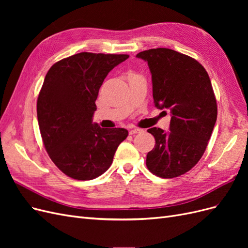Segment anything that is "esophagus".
I'll return each instance as SVG.
<instances>
[{
  "label": "esophagus",
  "mask_w": 248,
  "mask_h": 248,
  "mask_svg": "<svg viewBox=\"0 0 248 248\" xmlns=\"http://www.w3.org/2000/svg\"><path fill=\"white\" fill-rule=\"evenodd\" d=\"M142 130L141 129H140V128H133V129H131L130 131H129V134H137V133H140Z\"/></svg>",
  "instance_id": "1"
}]
</instances>
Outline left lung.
<instances>
[{"instance_id": "obj_1", "label": "left lung", "mask_w": 248, "mask_h": 248, "mask_svg": "<svg viewBox=\"0 0 248 248\" xmlns=\"http://www.w3.org/2000/svg\"><path fill=\"white\" fill-rule=\"evenodd\" d=\"M152 74L155 107L170 110V131L148 129L155 147L147 154L152 174L164 179L190 170L202 158L217 119L211 80L196 59L170 48H152L137 55Z\"/></svg>"}]
</instances>
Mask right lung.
I'll use <instances>...</instances> for the list:
<instances>
[{
    "label": "right lung",
    "instance_id": "right-lung-1",
    "mask_svg": "<svg viewBox=\"0 0 248 248\" xmlns=\"http://www.w3.org/2000/svg\"><path fill=\"white\" fill-rule=\"evenodd\" d=\"M128 58L85 51L62 59L47 71L37 99V118L44 148L66 176L81 181L99 177L128 136L124 128L92 123L104 78Z\"/></svg>",
    "mask_w": 248,
    "mask_h": 248
}]
</instances>
